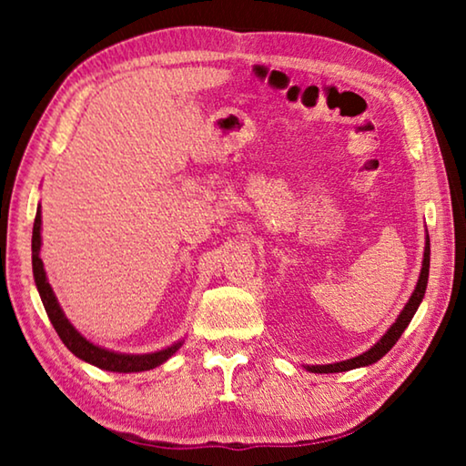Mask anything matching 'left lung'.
I'll list each match as a JSON object with an SVG mask.
<instances>
[{
  "mask_svg": "<svg viewBox=\"0 0 466 466\" xmlns=\"http://www.w3.org/2000/svg\"><path fill=\"white\" fill-rule=\"evenodd\" d=\"M428 275H430V236L425 234V248H423V261H421V271H420V279H417V286L413 289L411 298L407 299L405 309L400 310V314L397 317V320L392 322L390 329L386 330V333L378 339V341L370 347L368 351L360 353L356 358H350V360H343V361H335V364H325V366H304L309 372L314 374H335V372H350V370H356V368H366V366H372L376 364L378 360L384 358L386 353L392 350V345L399 341V337L405 333V329L409 327V322H411L413 314L420 309L421 299L425 296V288H428Z\"/></svg>",
  "mask_w": 466,
  "mask_h": 466,
  "instance_id": "obj_1",
  "label": "left lung"
}]
</instances>
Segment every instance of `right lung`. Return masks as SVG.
Here are the masks:
<instances>
[{"mask_svg": "<svg viewBox=\"0 0 466 466\" xmlns=\"http://www.w3.org/2000/svg\"><path fill=\"white\" fill-rule=\"evenodd\" d=\"M41 205L36 208V218H35V228H33V273H35V283L38 289V296L43 299V306L46 310V317H49L51 325L57 330V335L61 337V341L66 343L69 351L74 353L76 358H80L86 364H92L100 370H106V372H123V374H131V372H146V370H152L156 366L164 364V361L170 360L175 353L183 347L185 339L172 343L164 350H157L152 353H121V351H113L106 350V347L92 343L90 339H86L80 330H77L69 319L66 317V312L57 302V296L51 288L49 279H46L45 273V265L41 258Z\"/></svg>", "mask_w": 466, "mask_h": 466, "instance_id": "add662e5", "label": "right lung"}]
</instances>
